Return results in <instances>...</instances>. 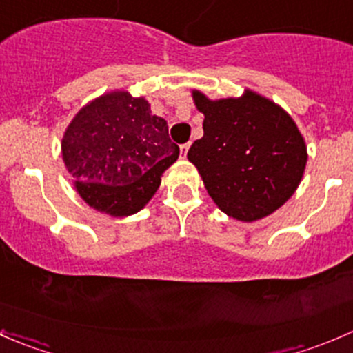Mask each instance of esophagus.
Masks as SVG:
<instances>
[{"instance_id":"esophagus-1","label":"esophagus","mask_w":353,"mask_h":353,"mask_svg":"<svg viewBox=\"0 0 353 353\" xmlns=\"http://www.w3.org/2000/svg\"><path fill=\"white\" fill-rule=\"evenodd\" d=\"M190 147H191V143H184V145H181V155L186 157V155H188V150H190Z\"/></svg>"}]
</instances>
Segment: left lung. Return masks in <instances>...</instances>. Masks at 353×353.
Wrapping results in <instances>:
<instances>
[{
    "label": "left lung",
    "mask_w": 353,
    "mask_h": 353,
    "mask_svg": "<svg viewBox=\"0 0 353 353\" xmlns=\"http://www.w3.org/2000/svg\"><path fill=\"white\" fill-rule=\"evenodd\" d=\"M205 116L188 159L225 215L256 222L272 215L301 184L307 147L290 114L258 92L212 101L193 90Z\"/></svg>",
    "instance_id": "obj_1"
}]
</instances>
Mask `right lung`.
Returning a JSON list of instances; mask_svg holds the SVG:
<instances>
[{"label": "right lung", "instance_id": "obj_1", "mask_svg": "<svg viewBox=\"0 0 353 353\" xmlns=\"http://www.w3.org/2000/svg\"><path fill=\"white\" fill-rule=\"evenodd\" d=\"M61 157L81 199L101 213L140 212L179 157L167 123L145 97L110 90L85 104L68 124Z\"/></svg>", "mask_w": 353, "mask_h": 353}]
</instances>
